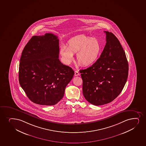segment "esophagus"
<instances>
[{
  "mask_svg": "<svg viewBox=\"0 0 146 146\" xmlns=\"http://www.w3.org/2000/svg\"><path fill=\"white\" fill-rule=\"evenodd\" d=\"M79 75H80V74H79V72H78V71H75V74H74L75 76H79Z\"/></svg>",
  "mask_w": 146,
  "mask_h": 146,
  "instance_id": "obj_1",
  "label": "esophagus"
}]
</instances>
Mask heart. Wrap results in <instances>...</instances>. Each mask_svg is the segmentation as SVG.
<instances>
[{
    "label": "heart",
    "mask_w": 146,
    "mask_h": 146,
    "mask_svg": "<svg viewBox=\"0 0 146 146\" xmlns=\"http://www.w3.org/2000/svg\"><path fill=\"white\" fill-rule=\"evenodd\" d=\"M68 47L64 45L60 47V55L65 64H70L74 60V54H77L79 66H89L98 60L101 53L99 41L86 36H79L68 42Z\"/></svg>",
    "instance_id": "1"
}]
</instances>
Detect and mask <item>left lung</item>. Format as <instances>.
I'll return each mask as SVG.
<instances>
[{"instance_id":"8db88e82","label":"left lung","mask_w":146,"mask_h":146,"mask_svg":"<svg viewBox=\"0 0 146 146\" xmlns=\"http://www.w3.org/2000/svg\"><path fill=\"white\" fill-rule=\"evenodd\" d=\"M106 34V44L100 57L91 66L80 70L82 92L89 103L95 106L113 101L127 82L129 64L120 41L111 32Z\"/></svg>"}]
</instances>
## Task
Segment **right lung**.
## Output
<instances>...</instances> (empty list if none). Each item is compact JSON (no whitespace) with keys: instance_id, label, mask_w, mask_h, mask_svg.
<instances>
[{"instance_id":"obj_1","label":"right lung","mask_w":146,"mask_h":146,"mask_svg":"<svg viewBox=\"0 0 146 146\" xmlns=\"http://www.w3.org/2000/svg\"><path fill=\"white\" fill-rule=\"evenodd\" d=\"M59 40L51 33L31 38L19 63V84L28 98L38 105L53 106L63 98L73 77L71 67L59 57Z\"/></svg>"}]
</instances>
